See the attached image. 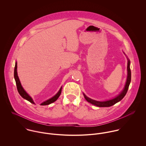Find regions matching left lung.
Returning a JSON list of instances; mask_svg holds the SVG:
<instances>
[{
    "label": "left lung",
    "instance_id": "left-lung-1",
    "mask_svg": "<svg viewBox=\"0 0 146 146\" xmlns=\"http://www.w3.org/2000/svg\"><path fill=\"white\" fill-rule=\"evenodd\" d=\"M124 53L125 54L124 52ZM126 57L127 59V79H126V81L125 83L124 88L123 90L121 92V93L119 95H117L116 97H115V98L111 99V100H106L104 101H96V100H92V99L88 97L84 93H83L84 97L85 99L87 101V102H88L89 103L93 104L94 106H96L97 107H107L112 106L116 104V103L120 102L125 97V96L127 92L129 86L130 82H131V71H130V61L127 56H126Z\"/></svg>",
    "mask_w": 146,
    "mask_h": 146
}]
</instances>
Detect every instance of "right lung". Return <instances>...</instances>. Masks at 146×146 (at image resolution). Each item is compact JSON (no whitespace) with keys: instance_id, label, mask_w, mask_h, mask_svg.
I'll use <instances>...</instances> for the list:
<instances>
[{"instance_id":"right-lung-1","label":"right lung","mask_w":146,"mask_h":146,"mask_svg":"<svg viewBox=\"0 0 146 146\" xmlns=\"http://www.w3.org/2000/svg\"><path fill=\"white\" fill-rule=\"evenodd\" d=\"M14 78H15V81H16L17 90H18V92H19V93L20 94L21 97L23 98H24L25 100L29 101L31 104H35V103H34L33 100L32 99V98L24 90L22 86L21 85V82L20 81V79H19V78L18 76V74H17V62H16V63H15V70H14ZM62 86L61 87L59 91L57 93V94L56 95H54L53 97H52L50 99L43 102L42 103L40 104V105H42V106L48 105V104H51L53 103L54 102H55L59 98L60 96L61 95V91H62Z\"/></svg>"}]
</instances>
